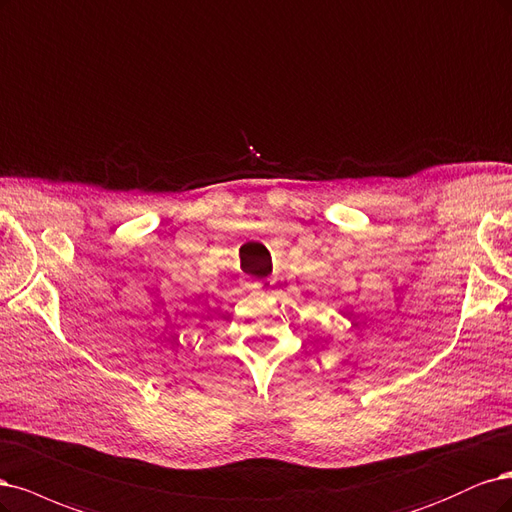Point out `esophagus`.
Here are the masks:
<instances>
[{"instance_id": "obj_1", "label": "esophagus", "mask_w": 512, "mask_h": 512, "mask_svg": "<svg viewBox=\"0 0 512 512\" xmlns=\"http://www.w3.org/2000/svg\"><path fill=\"white\" fill-rule=\"evenodd\" d=\"M253 289L255 291H266L268 289V280H253Z\"/></svg>"}]
</instances>
